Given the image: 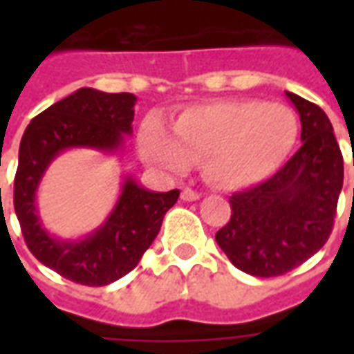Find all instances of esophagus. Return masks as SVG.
Listing matches in <instances>:
<instances>
[{"label":"esophagus","instance_id":"1","mask_svg":"<svg viewBox=\"0 0 354 354\" xmlns=\"http://www.w3.org/2000/svg\"><path fill=\"white\" fill-rule=\"evenodd\" d=\"M202 198V194L196 193V191H191V189H183L182 191V200L185 202H194V200Z\"/></svg>","mask_w":354,"mask_h":354}]
</instances>
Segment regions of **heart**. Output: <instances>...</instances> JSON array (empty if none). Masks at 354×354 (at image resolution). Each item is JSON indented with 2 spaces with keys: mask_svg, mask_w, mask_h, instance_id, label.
<instances>
[{
  "mask_svg": "<svg viewBox=\"0 0 354 354\" xmlns=\"http://www.w3.org/2000/svg\"><path fill=\"white\" fill-rule=\"evenodd\" d=\"M299 138L296 112L261 99L215 101L183 110L171 133L156 118L141 127L145 158L172 172L200 160L211 183L224 189L252 187L274 176L290 158Z\"/></svg>",
  "mask_w": 354,
  "mask_h": 354,
  "instance_id": "b5f03b06",
  "label": "heart"
}]
</instances>
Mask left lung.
Returning <instances> with one entry per match:
<instances>
[{"mask_svg": "<svg viewBox=\"0 0 354 354\" xmlns=\"http://www.w3.org/2000/svg\"><path fill=\"white\" fill-rule=\"evenodd\" d=\"M301 121V149L266 182L230 198L215 235L233 266L255 277L297 268L329 239L344 185V158L327 113L286 91Z\"/></svg>", "mask_w": 354, "mask_h": 354, "instance_id": "obj_1", "label": "left lung"}]
</instances>
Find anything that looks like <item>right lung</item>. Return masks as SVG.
Listing matches in <instances>:
<instances>
[{"label":"right lung","instance_id":"obj_1","mask_svg":"<svg viewBox=\"0 0 354 354\" xmlns=\"http://www.w3.org/2000/svg\"><path fill=\"white\" fill-rule=\"evenodd\" d=\"M136 101L132 93L80 88L36 115L19 143L14 209L27 248L47 268L80 285H110L132 272L180 196L178 189L156 193L124 176L118 204L90 235L77 241L58 239L41 224L36 193L47 167L69 149L119 152L124 136H132Z\"/></svg>","mask_w":354,"mask_h":354}]
</instances>
